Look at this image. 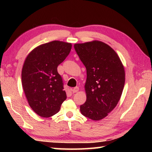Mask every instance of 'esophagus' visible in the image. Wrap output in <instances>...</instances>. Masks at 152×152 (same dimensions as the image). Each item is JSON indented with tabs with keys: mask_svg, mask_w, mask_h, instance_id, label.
Returning <instances> with one entry per match:
<instances>
[{
	"mask_svg": "<svg viewBox=\"0 0 152 152\" xmlns=\"http://www.w3.org/2000/svg\"><path fill=\"white\" fill-rule=\"evenodd\" d=\"M78 91H79V88H78V86H76V87H74V88L72 89V92L73 93H75V92H78Z\"/></svg>",
	"mask_w": 152,
	"mask_h": 152,
	"instance_id": "obj_1",
	"label": "esophagus"
}]
</instances>
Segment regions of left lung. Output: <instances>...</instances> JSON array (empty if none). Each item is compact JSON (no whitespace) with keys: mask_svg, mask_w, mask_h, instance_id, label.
<instances>
[{"mask_svg":"<svg viewBox=\"0 0 152 152\" xmlns=\"http://www.w3.org/2000/svg\"><path fill=\"white\" fill-rule=\"evenodd\" d=\"M74 49L86 69V101L80 105L84 116L94 121L115 109L125 85L124 67L114 50L100 41L76 43Z\"/></svg>","mask_w":152,"mask_h":152,"instance_id":"8db88e82","label":"left lung"}]
</instances>
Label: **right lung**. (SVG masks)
<instances>
[{
	"label": "right lung",
	"mask_w": 152,
	"mask_h": 152,
	"mask_svg": "<svg viewBox=\"0 0 152 152\" xmlns=\"http://www.w3.org/2000/svg\"><path fill=\"white\" fill-rule=\"evenodd\" d=\"M71 49L70 43L53 41L33 49L25 59L21 72L23 88L29 106L40 117L56 114L66 99L57 68Z\"/></svg>",
	"instance_id": "1"
}]
</instances>
